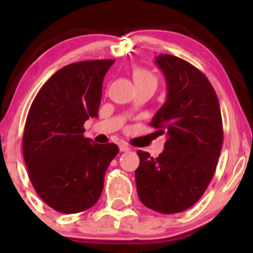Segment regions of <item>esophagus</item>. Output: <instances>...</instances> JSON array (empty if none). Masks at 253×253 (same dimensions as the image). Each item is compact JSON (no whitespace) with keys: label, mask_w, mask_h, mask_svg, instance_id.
Returning a JSON list of instances; mask_svg holds the SVG:
<instances>
[{"label":"esophagus","mask_w":253,"mask_h":253,"mask_svg":"<svg viewBox=\"0 0 253 253\" xmlns=\"http://www.w3.org/2000/svg\"><path fill=\"white\" fill-rule=\"evenodd\" d=\"M120 150H121V152H128L129 150V145L128 144H126V143H120Z\"/></svg>","instance_id":"34e87169"}]
</instances>
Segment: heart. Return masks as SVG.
Wrapping results in <instances>:
<instances>
[{"mask_svg": "<svg viewBox=\"0 0 253 253\" xmlns=\"http://www.w3.org/2000/svg\"><path fill=\"white\" fill-rule=\"evenodd\" d=\"M132 78L136 86L143 85V84H152L157 86V77L149 70L141 66H134L132 68Z\"/></svg>", "mask_w": 253, "mask_h": 253, "instance_id": "1", "label": "heart"}]
</instances>
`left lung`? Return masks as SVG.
Returning a JSON list of instances; mask_svg holds the SVG:
<instances>
[{
  "label": "left lung",
  "instance_id": "obj_1",
  "mask_svg": "<svg viewBox=\"0 0 253 253\" xmlns=\"http://www.w3.org/2000/svg\"><path fill=\"white\" fill-rule=\"evenodd\" d=\"M168 96L150 126L165 134L158 158L138 150L137 192L148 208L163 214L186 211L198 202L211 181L223 145L218 96L208 78L187 61L159 55Z\"/></svg>",
  "mask_w": 253,
  "mask_h": 253
}]
</instances>
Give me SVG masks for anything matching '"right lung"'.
<instances>
[{
	"label": "right lung",
	"instance_id": "right-lung-1",
	"mask_svg": "<svg viewBox=\"0 0 253 253\" xmlns=\"http://www.w3.org/2000/svg\"><path fill=\"white\" fill-rule=\"evenodd\" d=\"M115 60L71 63L58 70L33 100L23 133V157L33 187L48 207L79 213L98 202L104 177L119 153L96 144L83 125L98 116L103 79Z\"/></svg>",
	"mask_w": 253,
	"mask_h": 253
}]
</instances>
